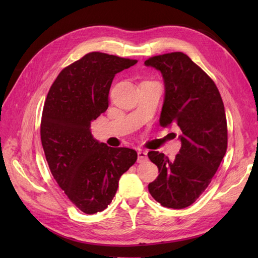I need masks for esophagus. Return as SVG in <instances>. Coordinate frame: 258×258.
Wrapping results in <instances>:
<instances>
[{"label":"esophagus","mask_w":258,"mask_h":258,"mask_svg":"<svg viewBox=\"0 0 258 258\" xmlns=\"http://www.w3.org/2000/svg\"><path fill=\"white\" fill-rule=\"evenodd\" d=\"M147 160V152L144 150H139L138 151V161L141 162H144Z\"/></svg>","instance_id":"34e87169"}]
</instances>
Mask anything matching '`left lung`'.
Segmentation results:
<instances>
[{
	"label": "left lung",
	"mask_w": 258,
	"mask_h": 258,
	"mask_svg": "<svg viewBox=\"0 0 258 258\" xmlns=\"http://www.w3.org/2000/svg\"><path fill=\"white\" fill-rule=\"evenodd\" d=\"M144 64L163 76L161 126L177 125L182 132L178 136L182 146L174 161L160 152L147 154L160 173L149 184V190L162 206L180 210L206 189L225 155V109L215 83L186 54H163Z\"/></svg>",
	"instance_id": "1"
}]
</instances>
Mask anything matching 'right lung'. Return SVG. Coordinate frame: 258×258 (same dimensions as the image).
<instances>
[{"instance_id":"obj_1","label":"right lung","mask_w":258,"mask_h":258,"mask_svg":"<svg viewBox=\"0 0 258 258\" xmlns=\"http://www.w3.org/2000/svg\"><path fill=\"white\" fill-rule=\"evenodd\" d=\"M136 59L92 52L65 68L43 108L41 141L54 179L85 214L105 210L118 180L138 160L127 147H109L93 138L91 122L108 107L115 74Z\"/></svg>"}]
</instances>
